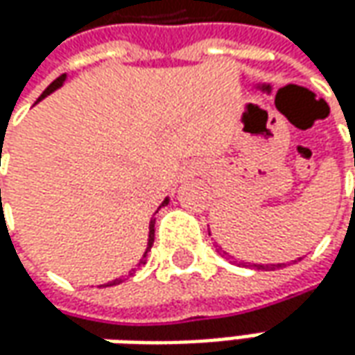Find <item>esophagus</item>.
Listing matches in <instances>:
<instances>
[{
    "instance_id": "34e87169",
    "label": "esophagus",
    "mask_w": 355,
    "mask_h": 355,
    "mask_svg": "<svg viewBox=\"0 0 355 355\" xmlns=\"http://www.w3.org/2000/svg\"><path fill=\"white\" fill-rule=\"evenodd\" d=\"M198 171H200V166L198 165H189V168H187V173H189V175H196Z\"/></svg>"
}]
</instances>
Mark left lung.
Here are the masks:
<instances>
[{
    "mask_svg": "<svg viewBox=\"0 0 355 355\" xmlns=\"http://www.w3.org/2000/svg\"><path fill=\"white\" fill-rule=\"evenodd\" d=\"M218 251H222V248H218ZM255 267H259V269H273V267H279V265H255Z\"/></svg>",
    "mask_w": 355,
    "mask_h": 355,
    "instance_id": "1",
    "label": "left lung"
}]
</instances>
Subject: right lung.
<instances>
[{"label":"right lung","mask_w":355,"mask_h":355,"mask_svg":"<svg viewBox=\"0 0 355 355\" xmlns=\"http://www.w3.org/2000/svg\"><path fill=\"white\" fill-rule=\"evenodd\" d=\"M64 78H67V74L58 76V78H56L55 82H53V84H51V86H49V88H46L43 94H41V98H39V100H43L44 96H49L51 92H55L56 88H58V86L64 82ZM166 204H168V198H165L161 206H166ZM161 206H159V208H161ZM153 241H155V218L151 220V224H149V241H147V250H145V253H143V259L137 263V267H139V265H145V261H147V253H149V251H151V248H153ZM131 271H135V269H131ZM129 275H133V273H129ZM112 285H117V281H112V283H110V285H105V287H112Z\"/></svg>","instance_id":"add662e5"}]
</instances>
